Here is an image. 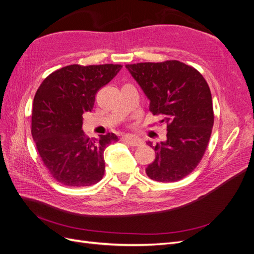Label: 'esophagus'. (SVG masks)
<instances>
[{
	"instance_id": "1",
	"label": "esophagus",
	"mask_w": 254,
	"mask_h": 254,
	"mask_svg": "<svg viewBox=\"0 0 254 254\" xmlns=\"http://www.w3.org/2000/svg\"><path fill=\"white\" fill-rule=\"evenodd\" d=\"M122 141L130 145V146H140L143 144V141L140 139V137L134 136V135H125L122 137Z\"/></svg>"
}]
</instances>
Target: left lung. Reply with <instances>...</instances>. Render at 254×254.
Returning <instances> with one entry per match:
<instances>
[{"label":"left lung","instance_id":"1","mask_svg":"<svg viewBox=\"0 0 254 254\" xmlns=\"http://www.w3.org/2000/svg\"><path fill=\"white\" fill-rule=\"evenodd\" d=\"M149 99L153 115H162L166 141L152 146L156 159L146 168L150 179L175 182L193 172L202 159L214 124L209 86L196 68L178 60L126 64Z\"/></svg>","mask_w":254,"mask_h":254}]
</instances>
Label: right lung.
I'll use <instances>...</instances> for the list:
<instances>
[{"instance_id": "right-lung-1", "label": "right lung", "mask_w": 254, "mask_h": 254, "mask_svg": "<svg viewBox=\"0 0 254 254\" xmlns=\"http://www.w3.org/2000/svg\"><path fill=\"white\" fill-rule=\"evenodd\" d=\"M123 65L71 64L53 72L38 88L32 111V135L44 166L65 187H90L105 174L104 151L114 133L90 139L82 114L93 109L97 91Z\"/></svg>"}]
</instances>
